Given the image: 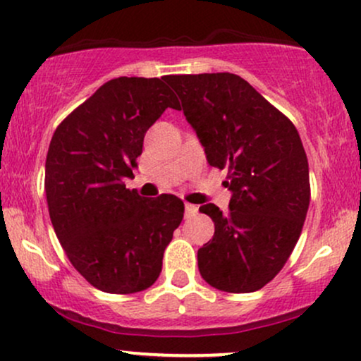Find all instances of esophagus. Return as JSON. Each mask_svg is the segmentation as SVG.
<instances>
[{"label": "esophagus", "mask_w": 361, "mask_h": 361, "mask_svg": "<svg viewBox=\"0 0 361 361\" xmlns=\"http://www.w3.org/2000/svg\"><path fill=\"white\" fill-rule=\"evenodd\" d=\"M198 207L197 205H192V204H185V215L186 217H190V215L197 214Z\"/></svg>", "instance_id": "34e87169"}]
</instances>
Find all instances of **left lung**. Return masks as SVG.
Wrapping results in <instances>:
<instances>
[{
	"label": "left lung",
	"instance_id": "left-lung-1",
	"mask_svg": "<svg viewBox=\"0 0 361 361\" xmlns=\"http://www.w3.org/2000/svg\"><path fill=\"white\" fill-rule=\"evenodd\" d=\"M166 81L210 166L227 168L224 185L233 192L227 214L200 207L215 224L214 238L198 250L202 279L222 292H256L287 263L307 215L309 163L299 132L238 74Z\"/></svg>",
	"mask_w": 361,
	"mask_h": 361
}]
</instances>
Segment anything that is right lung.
<instances>
[{"instance_id":"add662e5","label":"right lung","mask_w":361,"mask_h":361,"mask_svg":"<svg viewBox=\"0 0 361 361\" xmlns=\"http://www.w3.org/2000/svg\"><path fill=\"white\" fill-rule=\"evenodd\" d=\"M166 78H115L54 132L45 161L49 215L73 267L93 287L135 293L151 287L181 224L175 195L144 198L128 190L147 128L180 110Z\"/></svg>"}]
</instances>
